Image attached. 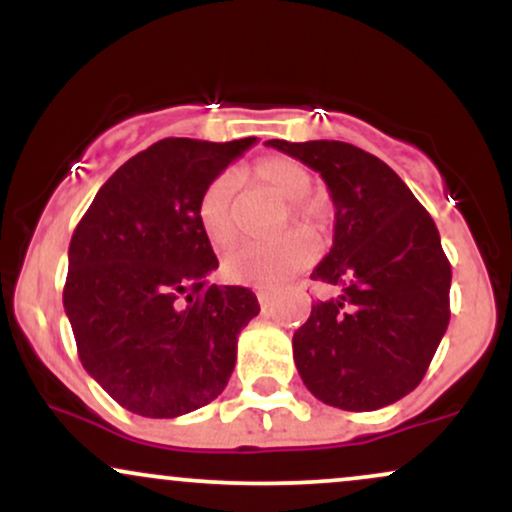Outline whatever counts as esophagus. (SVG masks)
<instances>
[{
	"instance_id": "1",
	"label": "esophagus",
	"mask_w": 512,
	"mask_h": 512,
	"mask_svg": "<svg viewBox=\"0 0 512 512\" xmlns=\"http://www.w3.org/2000/svg\"><path fill=\"white\" fill-rule=\"evenodd\" d=\"M257 301H260V308L267 310L269 308V301H272V296H269L267 291H257Z\"/></svg>"
}]
</instances>
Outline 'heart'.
<instances>
[{
	"mask_svg": "<svg viewBox=\"0 0 512 512\" xmlns=\"http://www.w3.org/2000/svg\"><path fill=\"white\" fill-rule=\"evenodd\" d=\"M250 178L272 192L279 199L291 204L293 219L305 228L315 231L322 223V207L310 199L313 192V175L301 163L291 158H264L250 168ZM238 178L233 173H221L209 182L207 190L199 197V226L211 248L226 250L238 240V223L233 202H236ZM317 257L315 240L305 231L291 233L289 238L276 245H243L233 250L223 260V274L238 284L255 286V289H274L284 284L291 274L301 272Z\"/></svg>",
	"mask_w": 512,
	"mask_h": 512,
	"instance_id": "heart-1",
	"label": "heart"
}]
</instances>
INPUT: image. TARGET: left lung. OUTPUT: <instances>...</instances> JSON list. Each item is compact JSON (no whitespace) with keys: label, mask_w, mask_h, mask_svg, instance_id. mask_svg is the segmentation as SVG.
<instances>
[{"label":"left lung","mask_w":512,"mask_h":512,"mask_svg":"<svg viewBox=\"0 0 512 512\" xmlns=\"http://www.w3.org/2000/svg\"><path fill=\"white\" fill-rule=\"evenodd\" d=\"M313 168L334 204L330 255L310 274L332 289L293 334V361L320 402L375 411L426 375L450 322V262L402 178L346 142H267Z\"/></svg>","instance_id":"left-lung-1"}]
</instances>
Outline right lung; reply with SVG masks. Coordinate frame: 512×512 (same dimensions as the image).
<instances>
[{"label": "right lung", "instance_id": "obj_1", "mask_svg": "<svg viewBox=\"0 0 512 512\" xmlns=\"http://www.w3.org/2000/svg\"><path fill=\"white\" fill-rule=\"evenodd\" d=\"M255 137L161 139L110 175L69 243L64 310L86 373L120 407L175 419L216 399L255 293L216 286L199 197Z\"/></svg>", "mask_w": 512, "mask_h": 512}]
</instances>
